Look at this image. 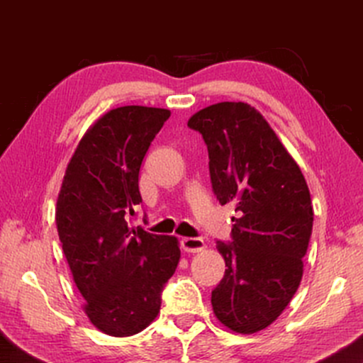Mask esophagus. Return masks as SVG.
Listing matches in <instances>:
<instances>
[{
  "label": "esophagus",
  "mask_w": 363,
  "mask_h": 363,
  "mask_svg": "<svg viewBox=\"0 0 363 363\" xmlns=\"http://www.w3.org/2000/svg\"><path fill=\"white\" fill-rule=\"evenodd\" d=\"M181 247L186 253H199L205 248V242L203 238L199 237H184L181 240Z\"/></svg>",
  "instance_id": "34e87169"
}]
</instances>
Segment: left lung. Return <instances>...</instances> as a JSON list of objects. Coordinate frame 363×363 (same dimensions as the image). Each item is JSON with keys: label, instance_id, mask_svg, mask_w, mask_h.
I'll list each match as a JSON object with an SVG mask.
<instances>
[{"label": "left lung", "instance_id": "left-lung-1", "mask_svg": "<svg viewBox=\"0 0 363 363\" xmlns=\"http://www.w3.org/2000/svg\"><path fill=\"white\" fill-rule=\"evenodd\" d=\"M187 126L203 138L213 192L235 206L232 242H216L225 272L211 291L220 323L250 335L284 312L303 279L312 201L296 162L255 107L220 102L196 112Z\"/></svg>", "mask_w": 363, "mask_h": 363}]
</instances>
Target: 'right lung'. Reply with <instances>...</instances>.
Wrapping results in <instances>:
<instances>
[{
  "label": "right lung",
  "mask_w": 363,
  "mask_h": 363,
  "mask_svg": "<svg viewBox=\"0 0 363 363\" xmlns=\"http://www.w3.org/2000/svg\"><path fill=\"white\" fill-rule=\"evenodd\" d=\"M171 112L110 110L79 140L60 187L56 224L84 312L97 330L131 336L158 315L181 257L176 237L128 225L143 203L139 169Z\"/></svg>",
  "instance_id": "right-lung-1"
}]
</instances>
